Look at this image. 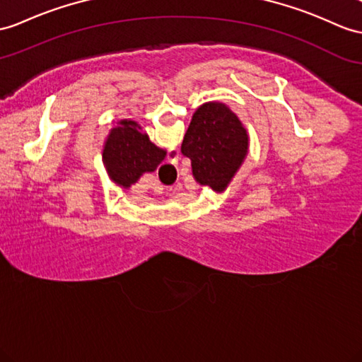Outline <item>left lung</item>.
<instances>
[{
  "instance_id": "8db88e82",
  "label": "left lung",
  "mask_w": 362,
  "mask_h": 362,
  "mask_svg": "<svg viewBox=\"0 0 362 362\" xmlns=\"http://www.w3.org/2000/svg\"><path fill=\"white\" fill-rule=\"evenodd\" d=\"M247 148V130L223 103H206L198 107L181 144L182 155L190 158L195 180L215 192L228 186Z\"/></svg>"
}]
</instances>
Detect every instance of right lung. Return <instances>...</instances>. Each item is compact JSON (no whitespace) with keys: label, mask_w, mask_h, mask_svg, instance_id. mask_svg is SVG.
I'll return each instance as SVG.
<instances>
[{"label":"right lung","mask_w":362,"mask_h":362,"mask_svg":"<svg viewBox=\"0 0 362 362\" xmlns=\"http://www.w3.org/2000/svg\"><path fill=\"white\" fill-rule=\"evenodd\" d=\"M165 158V151L151 143L138 122L122 119L110 130L103 148V160L110 180L129 189L139 176L153 172Z\"/></svg>","instance_id":"add662e5"}]
</instances>
